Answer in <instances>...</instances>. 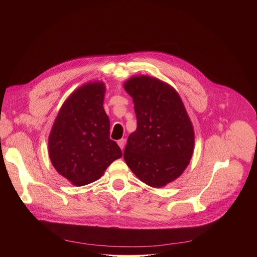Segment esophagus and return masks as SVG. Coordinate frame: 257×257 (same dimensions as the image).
<instances>
[{"label":"esophagus","instance_id":"esophagus-1","mask_svg":"<svg viewBox=\"0 0 257 257\" xmlns=\"http://www.w3.org/2000/svg\"><path fill=\"white\" fill-rule=\"evenodd\" d=\"M117 145H118V147H120L121 149H123L124 146H125V140H124V139L119 140V141L117 142Z\"/></svg>","mask_w":257,"mask_h":257}]
</instances>
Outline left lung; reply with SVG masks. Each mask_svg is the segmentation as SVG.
Instances as JSON below:
<instances>
[{
  "label": "left lung",
  "mask_w": 257,
  "mask_h": 257,
  "mask_svg": "<svg viewBox=\"0 0 257 257\" xmlns=\"http://www.w3.org/2000/svg\"><path fill=\"white\" fill-rule=\"evenodd\" d=\"M133 97L137 131L130 135L123 158L145 183L157 188L179 177L194 149V130L178 93L149 76L124 83Z\"/></svg>",
  "instance_id": "obj_1"
}]
</instances>
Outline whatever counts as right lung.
I'll list each match as a JSON object with an SVG mask.
<instances>
[{
  "instance_id": "right-lung-1",
  "label": "right lung",
  "mask_w": 257,
  "mask_h": 257,
  "mask_svg": "<svg viewBox=\"0 0 257 257\" xmlns=\"http://www.w3.org/2000/svg\"><path fill=\"white\" fill-rule=\"evenodd\" d=\"M105 85L88 83L65 101L53 123L48 149L57 172L76 186L98 180L122 153L110 139Z\"/></svg>"
}]
</instances>
